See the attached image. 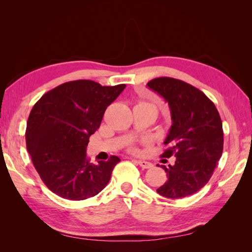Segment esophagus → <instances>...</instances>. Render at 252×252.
Here are the masks:
<instances>
[{"label": "esophagus", "instance_id": "obj_1", "mask_svg": "<svg viewBox=\"0 0 252 252\" xmlns=\"http://www.w3.org/2000/svg\"><path fill=\"white\" fill-rule=\"evenodd\" d=\"M138 164L142 167V168L144 169H149L152 167V164L150 162H147V161H142V159H140V161H138Z\"/></svg>", "mask_w": 252, "mask_h": 252}]
</instances>
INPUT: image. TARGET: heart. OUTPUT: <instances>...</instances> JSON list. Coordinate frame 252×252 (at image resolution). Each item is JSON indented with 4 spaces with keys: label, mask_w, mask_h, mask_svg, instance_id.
<instances>
[{
    "label": "heart",
    "mask_w": 252,
    "mask_h": 252,
    "mask_svg": "<svg viewBox=\"0 0 252 252\" xmlns=\"http://www.w3.org/2000/svg\"><path fill=\"white\" fill-rule=\"evenodd\" d=\"M131 150H132V151H134V152H135V151H136V148H134V147H132V148H131Z\"/></svg>",
    "instance_id": "b5f03b06"
}]
</instances>
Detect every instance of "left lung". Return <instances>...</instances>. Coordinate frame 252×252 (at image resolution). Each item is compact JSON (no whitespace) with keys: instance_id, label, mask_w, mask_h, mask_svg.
I'll use <instances>...</instances> for the list:
<instances>
[{"instance_id":"1","label":"left lung","mask_w":252,"mask_h":252,"mask_svg":"<svg viewBox=\"0 0 252 252\" xmlns=\"http://www.w3.org/2000/svg\"><path fill=\"white\" fill-rule=\"evenodd\" d=\"M147 86L168 103L172 121L161 157L174 156L175 162L161 165L168 180L157 191L168 199L189 196L207 184L222 157V120L206 94L184 81L157 78Z\"/></svg>"}]
</instances>
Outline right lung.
I'll return each instance as SVG.
<instances>
[{"instance_id":"add662e5","label":"right lung","mask_w":252,"mask_h":252,"mask_svg":"<svg viewBox=\"0 0 252 252\" xmlns=\"http://www.w3.org/2000/svg\"><path fill=\"white\" fill-rule=\"evenodd\" d=\"M125 84L102 86L90 80L62 84L49 90L30 111L26 147L44 184L63 199L82 201L108 184L121 159L91 163L86 147L101 125L106 108L125 89Z\"/></svg>"}]
</instances>
